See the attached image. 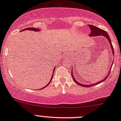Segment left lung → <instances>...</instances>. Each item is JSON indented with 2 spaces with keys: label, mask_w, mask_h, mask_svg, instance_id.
<instances>
[{
  "label": "left lung",
  "mask_w": 121,
  "mask_h": 121,
  "mask_svg": "<svg viewBox=\"0 0 121 121\" xmlns=\"http://www.w3.org/2000/svg\"><path fill=\"white\" fill-rule=\"evenodd\" d=\"M88 26H89L91 30V33L89 35V37H97V36H104V37H106V38H107V39L108 40V41L109 43H110V47H111V51L112 52V55H113V56H114V48H113L112 43H111V39H110V37H109V35H108V33H107V32H106V31L104 30L100 29V28H97V27H96V26H95L92 25H88ZM112 65H113V63H112V65H111V67H110V69L108 70V72L107 76H106V77H105L103 79V80H101V81L97 82H96V83H94V84H81V83H80L78 81H77L76 78L74 77L73 71V67H72V70H71V76H72L73 79V80L74 81V82H76V84H78V85H80V86H83V87H91V86H94V85H97V84H100V83L102 82H103L105 80H106V78H107L108 77V76H109V74H110V70H111V67H112Z\"/></svg>",
  "instance_id": "left-lung-1"
}]
</instances>
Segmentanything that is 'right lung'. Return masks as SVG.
Listing matches in <instances>:
<instances>
[{
  "label": "right lung",
  "instance_id": "obj_1",
  "mask_svg": "<svg viewBox=\"0 0 121 121\" xmlns=\"http://www.w3.org/2000/svg\"><path fill=\"white\" fill-rule=\"evenodd\" d=\"M33 30V31H35V32H39V31H40L41 30V29H38V28H26V29H23V30H22L21 31H24V30ZM55 68H56V67H54V70H53V73H52V76H51V80L50 81V82H49L46 85H45V86H44V87H43V88H41V89H43V88H45V87L46 86H47L48 85H49V84H50V83L51 82V81H52V77H53V75H54V70H55Z\"/></svg>",
  "mask_w": 121,
  "mask_h": 121
}]
</instances>
